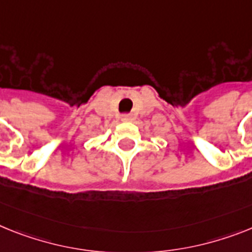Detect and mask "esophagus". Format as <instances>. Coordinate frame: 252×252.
<instances>
[{
	"label": "esophagus",
	"instance_id": "esophagus-1",
	"mask_svg": "<svg viewBox=\"0 0 252 252\" xmlns=\"http://www.w3.org/2000/svg\"><path fill=\"white\" fill-rule=\"evenodd\" d=\"M133 120V115H130V114H124V115H122V122H132Z\"/></svg>",
	"mask_w": 252,
	"mask_h": 252
}]
</instances>
